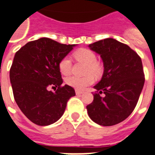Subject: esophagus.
I'll return each instance as SVG.
<instances>
[{"instance_id": "esophagus-1", "label": "esophagus", "mask_w": 155, "mask_h": 155, "mask_svg": "<svg viewBox=\"0 0 155 155\" xmlns=\"http://www.w3.org/2000/svg\"><path fill=\"white\" fill-rule=\"evenodd\" d=\"M75 92H76V95H81V94L83 93V92H81V91H79V90H76L75 91Z\"/></svg>"}]
</instances>
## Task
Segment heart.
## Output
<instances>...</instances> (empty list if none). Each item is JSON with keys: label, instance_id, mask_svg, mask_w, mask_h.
<instances>
[{"label": "heart", "instance_id": "heart-1", "mask_svg": "<svg viewBox=\"0 0 155 155\" xmlns=\"http://www.w3.org/2000/svg\"><path fill=\"white\" fill-rule=\"evenodd\" d=\"M74 57L78 60L86 64L85 76H71L66 78L65 81L69 86L74 88L77 90H84L87 87L92 84L95 81L94 76L99 77L102 74L101 65L97 62V57L94 51L88 48H80L74 53ZM72 68V63L68 56H65L59 61V70L63 75H68L71 74ZM94 75H92L91 74Z\"/></svg>", "mask_w": 155, "mask_h": 155}]
</instances>
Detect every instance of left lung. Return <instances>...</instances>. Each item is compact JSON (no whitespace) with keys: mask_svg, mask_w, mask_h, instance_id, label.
<instances>
[{"mask_svg":"<svg viewBox=\"0 0 155 155\" xmlns=\"http://www.w3.org/2000/svg\"><path fill=\"white\" fill-rule=\"evenodd\" d=\"M88 47L100 55L104 71L94 86L93 101L86 107L88 114L98 125H117L132 114L142 92L145 78L141 58L127 45L113 38Z\"/></svg>","mask_w":155,"mask_h":155,"instance_id":"obj_1","label":"left lung"}]
</instances>
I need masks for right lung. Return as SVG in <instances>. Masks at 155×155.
I'll return each mask as SVG.
<instances>
[{
  "mask_svg": "<svg viewBox=\"0 0 155 155\" xmlns=\"http://www.w3.org/2000/svg\"><path fill=\"white\" fill-rule=\"evenodd\" d=\"M74 46L42 38L26 44L15 55L10 69L15 100L34 124L45 126L57 121L69 99L75 96L72 87L62 86L59 70V61ZM49 87L58 89L55 93L48 91Z\"/></svg>",
  "mask_w": 155,
  "mask_h": 155,
  "instance_id": "right-lung-1",
  "label": "right lung"
}]
</instances>
